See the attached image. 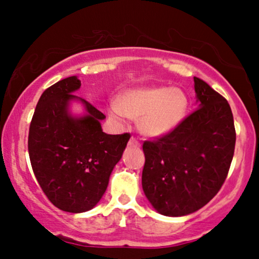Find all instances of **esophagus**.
<instances>
[{
  "mask_svg": "<svg viewBox=\"0 0 259 259\" xmlns=\"http://www.w3.org/2000/svg\"><path fill=\"white\" fill-rule=\"evenodd\" d=\"M129 146L130 147H139L140 146V142L135 138H132V139L129 140Z\"/></svg>",
  "mask_w": 259,
  "mask_h": 259,
  "instance_id": "esophagus-1",
  "label": "esophagus"
}]
</instances>
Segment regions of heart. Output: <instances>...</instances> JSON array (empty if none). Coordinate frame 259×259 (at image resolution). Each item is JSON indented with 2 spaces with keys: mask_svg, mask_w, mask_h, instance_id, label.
<instances>
[{
  "mask_svg": "<svg viewBox=\"0 0 259 259\" xmlns=\"http://www.w3.org/2000/svg\"><path fill=\"white\" fill-rule=\"evenodd\" d=\"M187 108L189 99L181 89L151 86L123 92L119 102L109 103L108 113L119 123H124L127 117L136 119L141 134L148 138H160L183 123Z\"/></svg>",
  "mask_w": 259,
  "mask_h": 259,
  "instance_id": "obj_1",
  "label": "heart"
}]
</instances>
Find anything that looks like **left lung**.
<instances>
[{"instance_id": "left-lung-1", "label": "left lung", "mask_w": 259, "mask_h": 259, "mask_svg": "<svg viewBox=\"0 0 259 259\" xmlns=\"http://www.w3.org/2000/svg\"><path fill=\"white\" fill-rule=\"evenodd\" d=\"M198 108L168 135L145 141L142 189L157 212L183 217L218 194L233 160L234 118L228 101L194 78Z\"/></svg>"}]
</instances>
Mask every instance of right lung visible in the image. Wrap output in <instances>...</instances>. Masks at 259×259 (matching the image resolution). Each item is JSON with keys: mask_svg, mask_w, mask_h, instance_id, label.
Listing matches in <instances>:
<instances>
[{"mask_svg": "<svg viewBox=\"0 0 259 259\" xmlns=\"http://www.w3.org/2000/svg\"><path fill=\"white\" fill-rule=\"evenodd\" d=\"M80 86L81 81L74 75L44 91L28 139L37 183L56 207L69 213L88 212L99 203L130 139L126 133H103L101 120L105 114L73 95ZM73 102L82 103L84 115L70 112Z\"/></svg>", "mask_w": 259, "mask_h": 259, "instance_id": "obj_1", "label": "right lung"}]
</instances>
